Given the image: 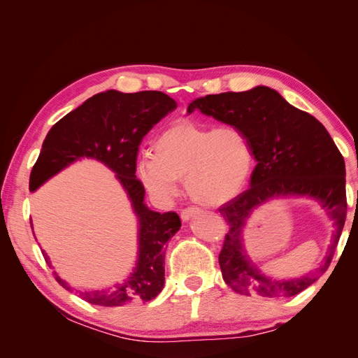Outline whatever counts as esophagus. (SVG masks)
Instances as JSON below:
<instances>
[{"label":"esophagus","instance_id":"esophagus-1","mask_svg":"<svg viewBox=\"0 0 358 358\" xmlns=\"http://www.w3.org/2000/svg\"><path fill=\"white\" fill-rule=\"evenodd\" d=\"M197 213H199V209L189 208V209H185V210L180 212V218H182L183 222H188V221H191Z\"/></svg>","mask_w":358,"mask_h":358}]
</instances>
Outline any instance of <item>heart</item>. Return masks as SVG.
<instances>
[{
    "label": "heart",
    "instance_id": "b5f03b06",
    "mask_svg": "<svg viewBox=\"0 0 358 358\" xmlns=\"http://www.w3.org/2000/svg\"><path fill=\"white\" fill-rule=\"evenodd\" d=\"M152 152L138 159L137 178L164 201L176 196L178 180H183L188 196L201 206L229 203L246 185L254 164L249 140L234 125L178 121L155 137Z\"/></svg>",
    "mask_w": 358,
    "mask_h": 358
}]
</instances>
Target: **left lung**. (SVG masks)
<instances>
[{
	"label": "left lung",
	"mask_w": 358,
	"mask_h": 358,
	"mask_svg": "<svg viewBox=\"0 0 358 358\" xmlns=\"http://www.w3.org/2000/svg\"><path fill=\"white\" fill-rule=\"evenodd\" d=\"M194 110L242 129L257 161L251 188L220 209L230 225L220 254L222 279L245 296L279 299L299 294L327 270L345 224V161L339 149L318 119L291 106L268 86L206 95L188 106V113ZM288 196L315 199L334 221L335 230L327 255L313 273L278 280L252 262L243 233L259 205Z\"/></svg>",
	"instance_id": "8db88e82"
}]
</instances>
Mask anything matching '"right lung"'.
<instances>
[{
	"label": "right lung",
	"instance_id": "obj_1",
	"mask_svg": "<svg viewBox=\"0 0 358 358\" xmlns=\"http://www.w3.org/2000/svg\"><path fill=\"white\" fill-rule=\"evenodd\" d=\"M176 107L175 100L159 91L125 94L109 90L95 94L59 119L43 142L29 176L31 192L76 161L94 159L115 173L136 216L137 259L131 273L109 289H76L91 305L124 306L149 301L164 288L166 245L179 231L180 220L175 212L159 213L148 208L145 188L136 179V159L143 137ZM41 252L50 264L48 254ZM55 278L64 288L74 291L67 280L57 273Z\"/></svg>",
	"mask_w": 358,
	"mask_h": 358
}]
</instances>
